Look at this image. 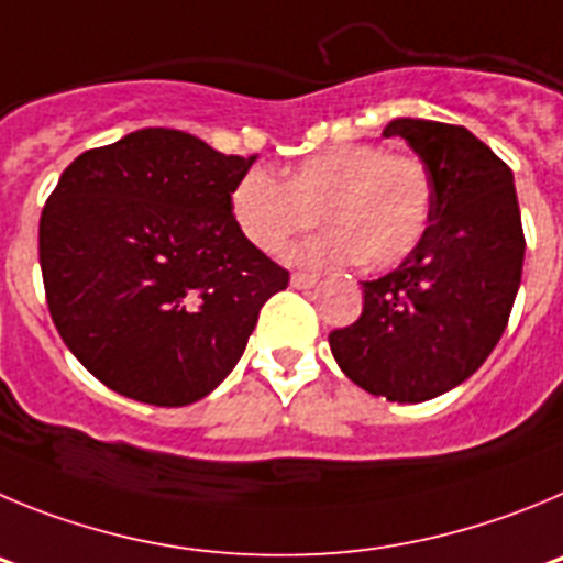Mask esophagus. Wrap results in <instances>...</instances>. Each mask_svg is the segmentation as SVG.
<instances>
[{"mask_svg":"<svg viewBox=\"0 0 563 563\" xmlns=\"http://www.w3.org/2000/svg\"><path fill=\"white\" fill-rule=\"evenodd\" d=\"M319 277L317 275H308V272H294L291 275V286L294 288H311L317 286Z\"/></svg>","mask_w":563,"mask_h":563,"instance_id":"1","label":"esophagus"}]
</instances>
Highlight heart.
<instances>
[{
  "label": "heart",
  "instance_id": "b5f03b06",
  "mask_svg": "<svg viewBox=\"0 0 563 563\" xmlns=\"http://www.w3.org/2000/svg\"><path fill=\"white\" fill-rule=\"evenodd\" d=\"M434 187L429 168L412 154H387L378 145H331L286 170L250 168L230 194L232 219L252 246L280 255L294 238L319 232L294 252V261L333 266L362 257L369 269H389L415 252L432 221Z\"/></svg>",
  "mask_w": 563,
  "mask_h": 563
}]
</instances>
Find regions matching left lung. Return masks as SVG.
<instances>
[{
    "label": "left lung",
    "instance_id": "8db88e82",
    "mask_svg": "<svg viewBox=\"0 0 563 563\" xmlns=\"http://www.w3.org/2000/svg\"><path fill=\"white\" fill-rule=\"evenodd\" d=\"M429 168L432 221L398 269L364 283L362 317L331 331L342 373L387 401L420 404L477 373L494 351L521 283L525 232L514 174L463 125L401 118Z\"/></svg>",
    "mask_w": 563,
    "mask_h": 563
}]
</instances>
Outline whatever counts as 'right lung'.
Listing matches in <instances>:
<instances>
[{
  "label": "right lung",
  "instance_id": "obj_1",
  "mask_svg": "<svg viewBox=\"0 0 563 563\" xmlns=\"http://www.w3.org/2000/svg\"><path fill=\"white\" fill-rule=\"evenodd\" d=\"M252 162L185 131L140 129L60 174L38 224L47 308L109 389L156 407L199 401L288 286L232 219Z\"/></svg>",
  "mask_w": 563,
  "mask_h": 563
}]
</instances>
